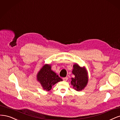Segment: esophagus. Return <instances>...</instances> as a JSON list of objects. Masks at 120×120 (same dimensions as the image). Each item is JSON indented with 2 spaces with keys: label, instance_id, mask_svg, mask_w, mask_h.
<instances>
[{
  "label": "esophagus",
  "instance_id": "obj_1",
  "mask_svg": "<svg viewBox=\"0 0 120 120\" xmlns=\"http://www.w3.org/2000/svg\"><path fill=\"white\" fill-rule=\"evenodd\" d=\"M62 79H63V80L64 81H66L68 79V77H64V78H63Z\"/></svg>",
  "mask_w": 120,
  "mask_h": 120
}]
</instances>
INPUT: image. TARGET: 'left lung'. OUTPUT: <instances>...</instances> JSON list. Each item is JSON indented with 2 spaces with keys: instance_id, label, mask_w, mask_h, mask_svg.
<instances>
[{
  "instance_id": "left-lung-1",
  "label": "left lung",
  "mask_w": 120,
  "mask_h": 120,
  "mask_svg": "<svg viewBox=\"0 0 120 120\" xmlns=\"http://www.w3.org/2000/svg\"><path fill=\"white\" fill-rule=\"evenodd\" d=\"M73 74L75 75V78H72L71 84L73 88L77 91L82 90L86 86L88 83V77L86 70L84 68L80 67L78 65H73Z\"/></svg>"
}]
</instances>
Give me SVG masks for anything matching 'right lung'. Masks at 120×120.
<instances>
[{
	"label": "right lung",
	"mask_w": 120,
	"mask_h": 120,
	"mask_svg": "<svg viewBox=\"0 0 120 120\" xmlns=\"http://www.w3.org/2000/svg\"><path fill=\"white\" fill-rule=\"evenodd\" d=\"M37 80L44 89L47 91H50L54 85L62 81L58 75L51 70V66L49 65H45L41 69L38 73Z\"/></svg>",
	"instance_id": "add662e5"
}]
</instances>
